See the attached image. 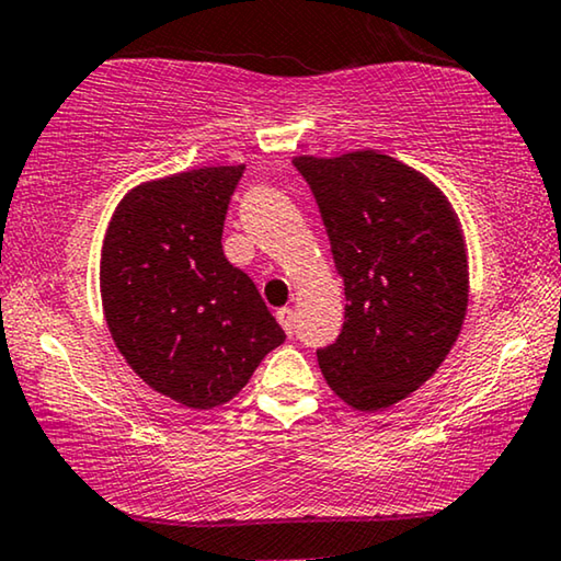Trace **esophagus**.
Masks as SVG:
<instances>
[{"label":"esophagus","instance_id":"1","mask_svg":"<svg viewBox=\"0 0 561 561\" xmlns=\"http://www.w3.org/2000/svg\"><path fill=\"white\" fill-rule=\"evenodd\" d=\"M277 320L284 328V333L295 335V312H291V307H282V310H277Z\"/></svg>","mask_w":561,"mask_h":561}]
</instances>
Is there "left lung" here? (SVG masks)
Instances as JSON below:
<instances>
[{
  "label": "left lung",
  "instance_id": "obj_1",
  "mask_svg": "<svg viewBox=\"0 0 561 561\" xmlns=\"http://www.w3.org/2000/svg\"><path fill=\"white\" fill-rule=\"evenodd\" d=\"M320 205L345 325L318 351L333 393L356 412H383L414 393L453 351L468 312V243L447 195L378 149L297 154Z\"/></svg>",
  "mask_w": 561,
  "mask_h": 561
}]
</instances>
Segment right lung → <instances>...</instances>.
<instances>
[{"instance_id":"1","label":"right lung","mask_w":561,"mask_h":561,"mask_svg":"<svg viewBox=\"0 0 561 561\" xmlns=\"http://www.w3.org/2000/svg\"><path fill=\"white\" fill-rule=\"evenodd\" d=\"M243 164L134 185L101 247V305L129 368L187 409L231 401L284 330L220 247Z\"/></svg>"}]
</instances>
